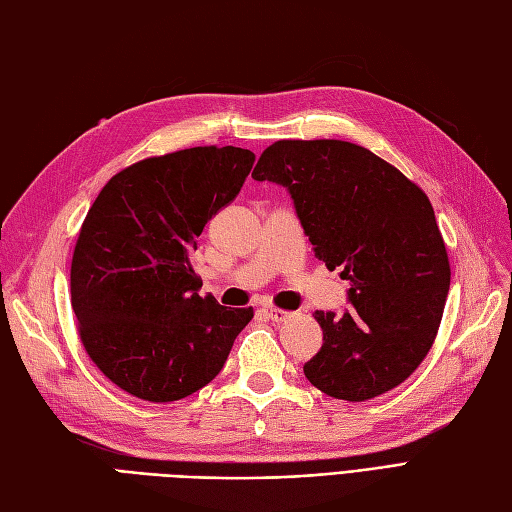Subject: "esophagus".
<instances>
[{
	"label": "esophagus",
	"mask_w": 512,
	"mask_h": 512,
	"mask_svg": "<svg viewBox=\"0 0 512 512\" xmlns=\"http://www.w3.org/2000/svg\"><path fill=\"white\" fill-rule=\"evenodd\" d=\"M263 313L276 323H282L291 317V313H286V310H282V308H263Z\"/></svg>",
	"instance_id": "esophagus-1"
}]
</instances>
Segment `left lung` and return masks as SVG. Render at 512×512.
<instances>
[{
    "label": "left lung",
    "mask_w": 512,
    "mask_h": 512,
    "mask_svg": "<svg viewBox=\"0 0 512 512\" xmlns=\"http://www.w3.org/2000/svg\"><path fill=\"white\" fill-rule=\"evenodd\" d=\"M289 191L315 256L341 267L350 310L323 313L308 382L336 400L391 391L426 358L450 291L430 199L402 171L347 141H278L252 173Z\"/></svg>",
    "instance_id": "8db88e82"
}]
</instances>
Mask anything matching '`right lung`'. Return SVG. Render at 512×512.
<instances>
[{
	"label": "right lung",
	"instance_id": "add662e5",
	"mask_svg": "<svg viewBox=\"0 0 512 512\" xmlns=\"http://www.w3.org/2000/svg\"><path fill=\"white\" fill-rule=\"evenodd\" d=\"M241 147H191L119 171L86 215L71 260V306L86 354L119 389L176 402L223 369L252 308L202 297L197 236L254 165Z\"/></svg>",
	"mask_w": 512,
	"mask_h": 512
}]
</instances>
